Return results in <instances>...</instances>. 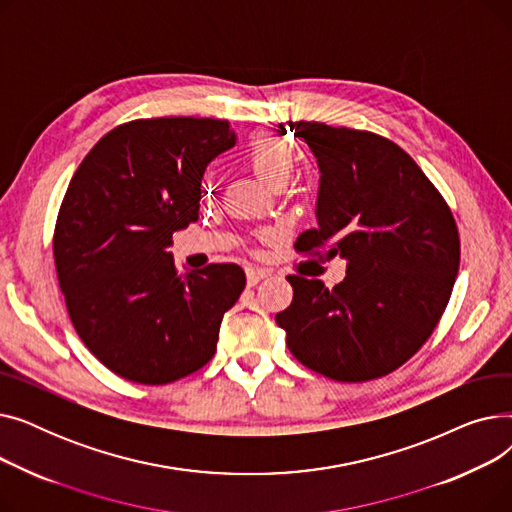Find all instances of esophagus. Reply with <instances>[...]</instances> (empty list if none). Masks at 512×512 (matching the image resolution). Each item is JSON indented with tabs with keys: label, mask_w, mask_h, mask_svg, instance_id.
Masks as SVG:
<instances>
[{
	"label": "esophagus",
	"mask_w": 512,
	"mask_h": 512,
	"mask_svg": "<svg viewBox=\"0 0 512 512\" xmlns=\"http://www.w3.org/2000/svg\"><path fill=\"white\" fill-rule=\"evenodd\" d=\"M265 276H270V270H263V267H247V284L249 286H255Z\"/></svg>",
	"instance_id": "34e87169"
}]
</instances>
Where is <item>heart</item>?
<instances>
[{
  "mask_svg": "<svg viewBox=\"0 0 512 512\" xmlns=\"http://www.w3.org/2000/svg\"><path fill=\"white\" fill-rule=\"evenodd\" d=\"M242 157L261 180L272 186L284 184L294 170V151L290 145L267 130L251 134L242 147Z\"/></svg>",
  "mask_w": 512,
  "mask_h": 512,
  "instance_id": "obj_1",
  "label": "heart"
}]
</instances>
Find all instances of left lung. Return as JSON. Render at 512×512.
I'll list each match as a JSON object with an SVG mask.
<instances>
[{
	"label": "left lung",
	"mask_w": 512,
	"mask_h": 512,
	"mask_svg": "<svg viewBox=\"0 0 512 512\" xmlns=\"http://www.w3.org/2000/svg\"><path fill=\"white\" fill-rule=\"evenodd\" d=\"M321 170L317 228L294 251L346 259L334 288L286 276L294 297L276 315L294 359L336 382H369L405 365L436 330L461 263L442 193L415 159L369 130L288 122Z\"/></svg>",
	"instance_id": "1"
}]
</instances>
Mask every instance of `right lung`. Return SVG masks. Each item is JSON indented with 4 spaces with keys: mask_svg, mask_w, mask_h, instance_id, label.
Wrapping results in <instances>:
<instances>
[{
    "mask_svg": "<svg viewBox=\"0 0 512 512\" xmlns=\"http://www.w3.org/2000/svg\"><path fill=\"white\" fill-rule=\"evenodd\" d=\"M234 141L228 120H130L103 134L66 188L53 230L66 309L124 380L161 386L201 369L245 290L236 263L180 274L168 251L172 234L199 220L207 164Z\"/></svg>",
    "mask_w": 512,
    "mask_h": 512,
    "instance_id": "right-lung-1",
    "label": "right lung"
}]
</instances>
